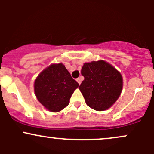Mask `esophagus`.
Listing matches in <instances>:
<instances>
[{
  "label": "esophagus",
  "instance_id": "1",
  "mask_svg": "<svg viewBox=\"0 0 154 154\" xmlns=\"http://www.w3.org/2000/svg\"><path fill=\"white\" fill-rule=\"evenodd\" d=\"M82 77H79V78H77V82H78L79 85H80V84H81V82H82Z\"/></svg>",
  "mask_w": 154,
  "mask_h": 154
}]
</instances>
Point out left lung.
<instances>
[{"label":"left lung","instance_id":"left-lung-1","mask_svg":"<svg viewBox=\"0 0 154 154\" xmlns=\"http://www.w3.org/2000/svg\"><path fill=\"white\" fill-rule=\"evenodd\" d=\"M81 73L85 79L79 89L91 109L98 111L107 110L119 98L123 79L110 63L103 60L85 63Z\"/></svg>","mask_w":154,"mask_h":154}]
</instances>
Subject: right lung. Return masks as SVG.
I'll return each mask as SVG.
<instances>
[{
    "label": "right lung",
    "instance_id": "right-lung-1",
    "mask_svg": "<svg viewBox=\"0 0 154 154\" xmlns=\"http://www.w3.org/2000/svg\"><path fill=\"white\" fill-rule=\"evenodd\" d=\"M78 86L63 63H53L38 76L34 91L39 102L47 110L59 112L69 105Z\"/></svg>",
    "mask_w": 154,
    "mask_h": 154
}]
</instances>
